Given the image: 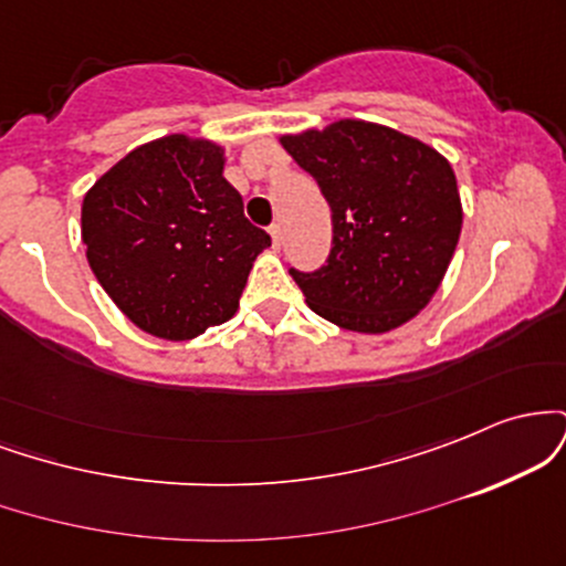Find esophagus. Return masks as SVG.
<instances>
[{
	"mask_svg": "<svg viewBox=\"0 0 566 566\" xmlns=\"http://www.w3.org/2000/svg\"><path fill=\"white\" fill-rule=\"evenodd\" d=\"M269 233H271V247H274V250H282V244H284L282 223H274V226H271Z\"/></svg>",
	"mask_w": 566,
	"mask_h": 566,
	"instance_id": "esophagus-1",
	"label": "esophagus"
}]
</instances>
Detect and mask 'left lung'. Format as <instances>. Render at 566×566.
<instances>
[{
	"instance_id": "1",
	"label": "left lung",
	"mask_w": 566,
	"mask_h": 566,
	"mask_svg": "<svg viewBox=\"0 0 566 566\" xmlns=\"http://www.w3.org/2000/svg\"><path fill=\"white\" fill-rule=\"evenodd\" d=\"M279 143L333 210L327 263L311 274L290 269L308 308L367 335L418 316L463 229L450 161L423 140L361 119L282 135Z\"/></svg>"
}]
</instances>
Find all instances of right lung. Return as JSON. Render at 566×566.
<instances>
[{
	"label": "right lung",
	"instance_id": "obj_1",
	"mask_svg": "<svg viewBox=\"0 0 566 566\" xmlns=\"http://www.w3.org/2000/svg\"><path fill=\"white\" fill-rule=\"evenodd\" d=\"M223 148L165 135L119 159L82 201L101 287L143 333L191 340L229 322L271 237L244 218Z\"/></svg>",
	"mask_w": 566,
	"mask_h": 566
}]
</instances>
